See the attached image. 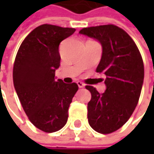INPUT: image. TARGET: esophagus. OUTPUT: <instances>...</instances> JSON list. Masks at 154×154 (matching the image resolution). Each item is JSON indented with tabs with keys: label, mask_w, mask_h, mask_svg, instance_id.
I'll list each match as a JSON object with an SVG mask.
<instances>
[{
	"label": "esophagus",
	"mask_w": 154,
	"mask_h": 154,
	"mask_svg": "<svg viewBox=\"0 0 154 154\" xmlns=\"http://www.w3.org/2000/svg\"><path fill=\"white\" fill-rule=\"evenodd\" d=\"M77 85H78V86H79L80 88L85 87V84H84L83 82H81V81H78V82H77Z\"/></svg>",
	"instance_id": "obj_1"
}]
</instances>
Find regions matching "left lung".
Instances as JSON below:
<instances>
[{
  "instance_id": "left-lung-1",
  "label": "left lung",
  "mask_w": 154,
  "mask_h": 154,
  "mask_svg": "<svg viewBox=\"0 0 154 154\" xmlns=\"http://www.w3.org/2000/svg\"><path fill=\"white\" fill-rule=\"evenodd\" d=\"M80 33L101 44L102 56L96 71L106 75L103 93L86 86L92 94L88 122L98 133L110 134L126 123L138 103L144 80L142 57L130 36L116 26L86 27Z\"/></svg>"
}]
</instances>
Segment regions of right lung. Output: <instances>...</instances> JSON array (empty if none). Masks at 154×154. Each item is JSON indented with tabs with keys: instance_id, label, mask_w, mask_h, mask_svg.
<instances>
[{
	"instance_id": "add662e5",
	"label": "right lung",
	"mask_w": 154,
	"mask_h": 154,
	"mask_svg": "<svg viewBox=\"0 0 154 154\" xmlns=\"http://www.w3.org/2000/svg\"><path fill=\"white\" fill-rule=\"evenodd\" d=\"M74 32V28L39 26L24 39L15 57V91L29 120L46 133L65 126L69 105L79 89L76 83L55 78L61 61L60 43Z\"/></svg>"
}]
</instances>
